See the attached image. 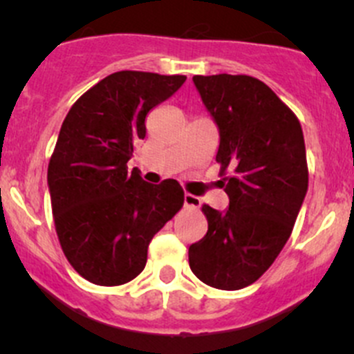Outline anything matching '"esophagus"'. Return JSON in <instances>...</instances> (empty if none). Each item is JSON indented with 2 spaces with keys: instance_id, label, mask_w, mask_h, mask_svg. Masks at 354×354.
<instances>
[{
  "instance_id": "1",
  "label": "esophagus",
  "mask_w": 354,
  "mask_h": 354,
  "mask_svg": "<svg viewBox=\"0 0 354 354\" xmlns=\"http://www.w3.org/2000/svg\"><path fill=\"white\" fill-rule=\"evenodd\" d=\"M202 202H200L198 197L192 194H185V207H190V209H200Z\"/></svg>"
}]
</instances>
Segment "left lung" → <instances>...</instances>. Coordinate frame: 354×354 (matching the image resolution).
I'll use <instances>...</instances> for the list:
<instances>
[{
  "mask_svg": "<svg viewBox=\"0 0 354 354\" xmlns=\"http://www.w3.org/2000/svg\"><path fill=\"white\" fill-rule=\"evenodd\" d=\"M219 130L216 160L230 197L226 210L203 205L205 236L188 248L202 283L234 291L255 283L291 236L308 190L301 124L272 88L248 75H195Z\"/></svg>",
  "mask_w": 354,
  "mask_h": 354,
  "instance_id": "8db88e82",
  "label": "left lung"
}]
</instances>
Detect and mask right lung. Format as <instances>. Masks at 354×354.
<instances>
[{
	"label": "right lung",
	"instance_id": "1",
	"mask_svg": "<svg viewBox=\"0 0 354 354\" xmlns=\"http://www.w3.org/2000/svg\"><path fill=\"white\" fill-rule=\"evenodd\" d=\"M185 80L116 71L88 88L63 121L48 167L53 217L68 262L91 283L120 286L135 279L154 234L183 205L176 180L151 185L127 162L145 137L149 111Z\"/></svg>",
	"mask_w": 354,
	"mask_h": 354
}]
</instances>
